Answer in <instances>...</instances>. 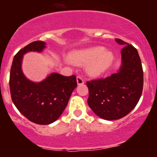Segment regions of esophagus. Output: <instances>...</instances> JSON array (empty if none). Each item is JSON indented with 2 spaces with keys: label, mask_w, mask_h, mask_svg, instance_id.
I'll use <instances>...</instances> for the list:
<instances>
[{
  "label": "esophagus",
  "mask_w": 157,
  "mask_h": 157,
  "mask_svg": "<svg viewBox=\"0 0 157 157\" xmlns=\"http://www.w3.org/2000/svg\"><path fill=\"white\" fill-rule=\"evenodd\" d=\"M76 81H77L78 86H81V85H83V84H84V79H83L81 76H78Z\"/></svg>",
  "instance_id": "esophagus-1"
}]
</instances>
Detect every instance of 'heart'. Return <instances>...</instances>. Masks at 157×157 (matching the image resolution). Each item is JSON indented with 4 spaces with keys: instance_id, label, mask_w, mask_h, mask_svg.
I'll use <instances>...</instances> for the list:
<instances>
[{
    "instance_id": "obj_1",
    "label": "heart",
    "mask_w": 157,
    "mask_h": 157,
    "mask_svg": "<svg viewBox=\"0 0 157 157\" xmlns=\"http://www.w3.org/2000/svg\"><path fill=\"white\" fill-rule=\"evenodd\" d=\"M68 59L76 65L87 64V74L99 76L110 68L114 54L110 50H105L102 46H93L72 51L68 54Z\"/></svg>"
}]
</instances>
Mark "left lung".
<instances>
[{
    "label": "left lung",
    "instance_id": "8db88e82",
    "mask_svg": "<svg viewBox=\"0 0 157 157\" xmlns=\"http://www.w3.org/2000/svg\"><path fill=\"white\" fill-rule=\"evenodd\" d=\"M123 45L121 66L109 77L87 82L88 105L100 118L119 120L129 114L139 101L143 89V70L138 50L116 38Z\"/></svg>",
    "mask_w": 157,
    "mask_h": 157
}]
</instances>
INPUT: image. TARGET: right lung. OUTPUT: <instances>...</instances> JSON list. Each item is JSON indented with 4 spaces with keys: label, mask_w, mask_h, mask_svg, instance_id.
I'll return each instance as SVG.
<instances>
[{
    "label": "right lung",
    "mask_w": 157,
    "mask_h": 157,
    "mask_svg": "<svg viewBox=\"0 0 157 157\" xmlns=\"http://www.w3.org/2000/svg\"><path fill=\"white\" fill-rule=\"evenodd\" d=\"M45 47V42L36 41L19 50L13 58L9 79L14 105L30 121L40 125H48L59 119L77 86L75 75L51 73L40 82L30 81L24 75L23 55L29 52H41Z\"/></svg>",
    "instance_id": "obj_1"
}]
</instances>
